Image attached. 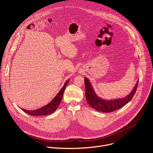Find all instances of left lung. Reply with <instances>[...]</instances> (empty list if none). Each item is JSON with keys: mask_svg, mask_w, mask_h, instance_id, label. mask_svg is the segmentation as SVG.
<instances>
[{"mask_svg": "<svg viewBox=\"0 0 153 153\" xmlns=\"http://www.w3.org/2000/svg\"><path fill=\"white\" fill-rule=\"evenodd\" d=\"M139 81L137 80L133 91L127 97L123 99H119L112 100H105L99 98L94 93L93 87L90 84L89 80L85 78V95L87 102L90 106L95 109L96 110L103 112L110 113L122 108L123 106L128 103L132 99L134 96L137 88Z\"/></svg>", "mask_w": 153, "mask_h": 153, "instance_id": "1", "label": "left lung"}]
</instances>
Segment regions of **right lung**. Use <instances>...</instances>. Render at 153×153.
<instances>
[{
  "label": "right lung",
  "instance_id": "obj_1",
  "mask_svg": "<svg viewBox=\"0 0 153 153\" xmlns=\"http://www.w3.org/2000/svg\"><path fill=\"white\" fill-rule=\"evenodd\" d=\"M68 82L69 80H68L66 82H65V85L62 87V88L60 90V91L56 95V96L52 100L51 102H50L46 106H43L41 108H39L38 110H36L33 111L24 110L23 108H21V110H22L24 112H25L26 113L31 116H45V115H48L50 114L53 113L57 110V107L60 103V102L63 97L64 91L65 90V88H66L67 84L68 83Z\"/></svg>",
  "mask_w": 153,
  "mask_h": 153
}]
</instances>
